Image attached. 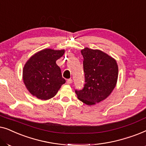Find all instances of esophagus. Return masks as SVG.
<instances>
[{
  "mask_svg": "<svg viewBox=\"0 0 146 146\" xmlns=\"http://www.w3.org/2000/svg\"><path fill=\"white\" fill-rule=\"evenodd\" d=\"M72 83V79H68L67 80V84H71Z\"/></svg>",
  "mask_w": 146,
  "mask_h": 146,
  "instance_id": "1",
  "label": "esophagus"
}]
</instances>
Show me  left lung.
Listing matches in <instances>:
<instances>
[{
    "instance_id": "left-lung-1",
    "label": "left lung",
    "mask_w": 146,
    "mask_h": 146,
    "mask_svg": "<svg viewBox=\"0 0 146 146\" xmlns=\"http://www.w3.org/2000/svg\"><path fill=\"white\" fill-rule=\"evenodd\" d=\"M85 84L81 90H76L78 98L88 106L99 103L111 93L116 85L118 67L116 61L106 53L85 48L81 50Z\"/></svg>"
}]
</instances>
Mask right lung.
<instances>
[{"mask_svg": "<svg viewBox=\"0 0 146 146\" xmlns=\"http://www.w3.org/2000/svg\"><path fill=\"white\" fill-rule=\"evenodd\" d=\"M64 52V50L44 49L32 56L26 62L23 71V81L32 95L42 100H49L66 82L56 63Z\"/></svg>", "mask_w": 146, "mask_h": 146, "instance_id": "right-lung-1", "label": "right lung"}]
</instances>
